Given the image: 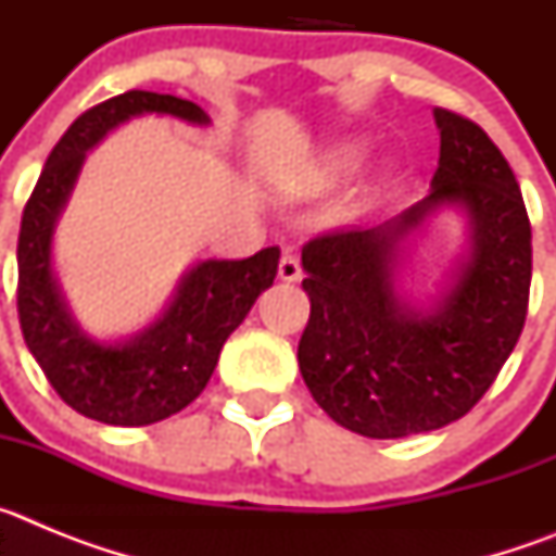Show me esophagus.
<instances>
[{"label":"esophagus","instance_id":"esophagus-1","mask_svg":"<svg viewBox=\"0 0 556 556\" xmlns=\"http://www.w3.org/2000/svg\"><path fill=\"white\" fill-rule=\"evenodd\" d=\"M301 275L303 269H301V262H298V255L287 250V253L281 255V264H278V278L287 283H294V281H301Z\"/></svg>","mask_w":556,"mask_h":556}]
</instances>
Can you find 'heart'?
I'll return each instance as SVG.
<instances>
[{
    "label": "heart",
    "mask_w": 556,
    "mask_h": 556,
    "mask_svg": "<svg viewBox=\"0 0 556 556\" xmlns=\"http://www.w3.org/2000/svg\"><path fill=\"white\" fill-rule=\"evenodd\" d=\"M362 159H365V144H358V141H337L328 150H323L312 164L283 175L275 184V191L283 200L320 198L326 191L337 189L348 175H353L356 166L362 164Z\"/></svg>",
    "instance_id": "b5f03b06"
}]
</instances>
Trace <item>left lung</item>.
<instances>
[{"label":"left lung","mask_w":556,"mask_h":556,"mask_svg":"<svg viewBox=\"0 0 556 556\" xmlns=\"http://www.w3.org/2000/svg\"><path fill=\"white\" fill-rule=\"evenodd\" d=\"M440 164L429 198L367 230L303 248L312 301L301 376L331 420L372 440L468 415L513 353L529 306L532 225L507 159L476 122L434 108ZM443 207L469 219V250L431 307L396 292L408 236Z\"/></svg>","instance_id":"1"}]
</instances>
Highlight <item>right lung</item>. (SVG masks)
I'll list each match as a JSON object with an SVG mask.
<instances>
[{"instance_id": "right-lung-1", "label": "right lung", "mask_w": 556, "mask_h": 556, "mask_svg": "<svg viewBox=\"0 0 556 556\" xmlns=\"http://www.w3.org/2000/svg\"><path fill=\"white\" fill-rule=\"evenodd\" d=\"M161 113L208 125L189 100L125 91L72 122L36 189L18 230V323L29 353L63 404L108 426H150L189 406L208 384L225 339L273 287L281 250L264 248L242 262H198L180 275L169 306L147 328L116 342L88 337L66 306L52 269L55 225L75 191L86 152L132 116Z\"/></svg>"}]
</instances>
